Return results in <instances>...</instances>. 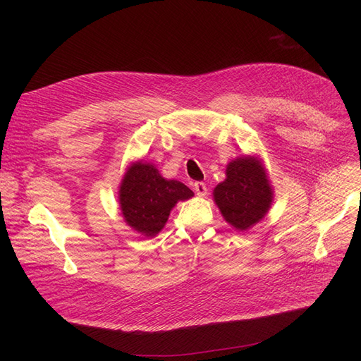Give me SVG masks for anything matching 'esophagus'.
<instances>
[{
  "label": "esophagus",
  "mask_w": 361,
  "mask_h": 361,
  "mask_svg": "<svg viewBox=\"0 0 361 361\" xmlns=\"http://www.w3.org/2000/svg\"><path fill=\"white\" fill-rule=\"evenodd\" d=\"M194 191H195V194L199 195V197H204L206 192H207L206 183H203V182H195V183H194Z\"/></svg>",
  "instance_id": "obj_1"
}]
</instances>
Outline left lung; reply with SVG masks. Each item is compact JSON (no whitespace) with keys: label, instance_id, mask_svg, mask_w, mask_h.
Instances as JSON below:
<instances>
[{"label":"left lung","instance_id":"1","mask_svg":"<svg viewBox=\"0 0 361 361\" xmlns=\"http://www.w3.org/2000/svg\"><path fill=\"white\" fill-rule=\"evenodd\" d=\"M214 202L235 231L245 232L265 218L274 200L267 169L257 155L232 159L226 179L214 188Z\"/></svg>","mask_w":361,"mask_h":361}]
</instances>
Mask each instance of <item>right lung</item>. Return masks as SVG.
Listing matches in <instances>:
<instances>
[{
  "mask_svg": "<svg viewBox=\"0 0 361 361\" xmlns=\"http://www.w3.org/2000/svg\"><path fill=\"white\" fill-rule=\"evenodd\" d=\"M194 192L179 180L162 178L154 164L130 162L118 185V204L125 223L146 238L157 236L178 202Z\"/></svg>",
  "mask_w": 361,
  "mask_h": 361,
  "instance_id": "right-lung-1",
  "label": "right lung"
}]
</instances>
